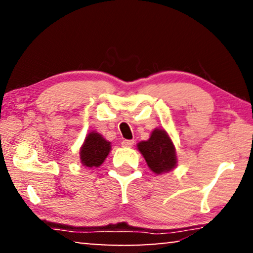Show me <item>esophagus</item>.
<instances>
[{"label":"esophagus","mask_w":253,"mask_h":253,"mask_svg":"<svg viewBox=\"0 0 253 253\" xmlns=\"http://www.w3.org/2000/svg\"><path fill=\"white\" fill-rule=\"evenodd\" d=\"M133 144H134V140H132V139H124L122 141V146H124V147H131Z\"/></svg>","instance_id":"34e87169"}]
</instances>
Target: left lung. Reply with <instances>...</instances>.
<instances>
[{
	"label": "left lung",
	"mask_w": 253,
	"mask_h": 253,
	"mask_svg": "<svg viewBox=\"0 0 253 253\" xmlns=\"http://www.w3.org/2000/svg\"><path fill=\"white\" fill-rule=\"evenodd\" d=\"M137 147L155 174L170 171L176 167L177 158L175 146L164 129H154L150 139L138 143Z\"/></svg>",
	"instance_id": "8db88e82"
}]
</instances>
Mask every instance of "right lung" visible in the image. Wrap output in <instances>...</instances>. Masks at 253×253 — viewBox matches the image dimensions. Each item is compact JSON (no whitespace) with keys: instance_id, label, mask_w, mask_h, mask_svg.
I'll return each mask as SVG.
<instances>
[{"instance_id":"right-lung-1","label":"right lung","mask_w":253,"mask_h":253,"mask_svg":"<svg viewBox=\"0 0 253 253\" xmlns=\"http://www.w3.org/2000/svg\"><path fill=\"white\" fill-rule=\"evenodd\" d=\"M110 148H112V145L101 134L95 131L89 132L86 136L84 144L79 152L81 162L83 166L88 168L100 167L105 159L108 157Z\"/></svg>"}]
</instances>
